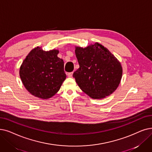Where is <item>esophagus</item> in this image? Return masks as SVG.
I'll list each match as a JSON object with an SVG mask.
<instances>
[{
	"label": "esophagus",
	"instance_id": "obj_1",
	"mask_svg": "<svg viewBox=\"0 0 152 152\" xmlns=\"http://www.w3.org/2000/svg\"><path fill=\"white\" fill-rule=\"evenodd\" d=\"M72 74H73V72H68V77H72Z\"/></svg>",
	"mask_w": 152,
	"mask_h": 152
}]
</instances>
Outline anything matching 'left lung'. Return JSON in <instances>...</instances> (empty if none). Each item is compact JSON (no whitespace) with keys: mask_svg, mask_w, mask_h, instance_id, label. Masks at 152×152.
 Segmentation results:
<instances>
[{"mask_svg":"<svg viewBox=\"0 0 152 152\" xmlns=\"http://www.w3.org/2000/svg\"><path fill=\"white\" fill-rule=\"evenodd\" d=\"M75 54L80 68L73 77L80 89L94 99L113 94L122 76L121 64L114 55L98 43L84 48L76 47Z\"/></svg>","mask_w":152,"mask_h":152,"instance_id":"1","label":"left lung"}]
</instances>
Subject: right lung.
Masks as SVG:
<instances>
[{"label": "right lung", "instance_id": "right-lung-1", "mask_svg": "<svg viewBox=\"0 0 152 152\" xmlns=\"http://www.w3.org/2000/svg\"><path fill=\"white\" fill-rule=\"evenodd\" d=\"M59 51H45L41 47L33 49L20 68V77L31 94L47 99L60 90L66 75L64 61L58 57Z\"/></svg>", "mask_w": 152, "mask_h": 152}]
</instances>
